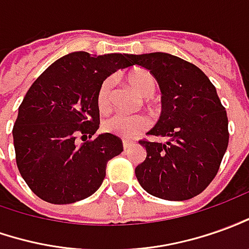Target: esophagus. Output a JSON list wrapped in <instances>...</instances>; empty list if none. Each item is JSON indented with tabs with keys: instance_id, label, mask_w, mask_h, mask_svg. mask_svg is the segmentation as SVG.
<instances>
[{
	"instance_id": "1",
	"label": "esophagus",
	"mask_w": 249,
	"mask_h": 249,
	"mask_svg": "<svg viewBox=\"0 0 249 249\" xmlns=\"http://www.w3.org/2000/svg\"><path fill=\"white\" fill-rule=\"evenodd\" d=\"M133 145H134V143L131 141H123V149H124V150H127L128 147H131Z\"/></svg>"
}]
</instances>
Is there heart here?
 Here are the masks:
<instances>
[{
  "label": "heart",
  "instance_id": "b5f03b06",
  "mask_svg": "<svg viewBox=\"0 0 249 249\" xmlns=\"http://www.w3.org/2000/svg\"><path fill=\"white\" fill-rule=\"evenodd\" d=\"M131 87L143 97H153L157 90V81L154 75L143 69H137L127 75ZM114 80L111 77L104 78L96 92V106L102 114H108L112 107ZM150 127V119L145 115H114L103 123V130L108 134L119 138H135Z\"/></svg>",
  "mask_w": 249,
  "mask_h": 249
}]
</instances>
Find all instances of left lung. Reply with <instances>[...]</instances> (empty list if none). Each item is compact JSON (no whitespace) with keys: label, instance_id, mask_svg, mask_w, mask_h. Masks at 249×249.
<instances>
[{"label":"left lung","instance_id":"8db88e82","mask_svg":"<svg viewBox=\"0 0 249 249\" xmlns=\"http://www.w3.org/2000/svg\"><path fill=\"white\" fill-rule=\"evenodd\" d=\"M160 85L162 112L149 134L165 143L141 140L146 160L135 176L150 195L186 200L206 188L218 172L229 142L228 116L207 75L193 63L167 53L130 55Z\"/></svg>","mask_w":249,"mask_h":249}]
</instances>
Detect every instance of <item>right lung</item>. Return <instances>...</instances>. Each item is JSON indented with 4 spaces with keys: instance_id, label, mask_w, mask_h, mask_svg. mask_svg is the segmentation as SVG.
<instances>
[{
    "instance_id": "right-lung-1",
    "label": "right lung",
    "mask_w": 249,
    "mask_h": 249,
    "mask_svg": "<svg viewBox=\"0 0 249 249\" xmlns=\"http://www.w3.org/2000/svg\"><path fill=\"white\" fill-rule=\"evenodd\" d=\"M130 66L128 54L77 51L59 58L31 85L12 133L20 175L40 199L74 203L102 186L107 162L123 152V143L108 133L87 140L100 124L96 92L111 73Z\"/></svg>"
}]
</instances>
